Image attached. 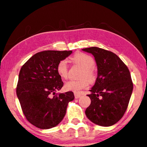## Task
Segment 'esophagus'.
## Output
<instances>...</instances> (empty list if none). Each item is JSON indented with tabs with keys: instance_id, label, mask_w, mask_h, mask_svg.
Segmentation results:
<instances>
[{
	"instance_id": "1",
	"label": "esophagus",
	"mask_w": 147,
	"mask_h": 147,
	"mask_svg": "<svg viewBox=\"0 0 147 147\" xmlns=\"http://www.w3.org/2000/svg\"><path fill=\"white\" fill-rule=\"evenodd\" d=\"M74 96H75V98L76 99H78L79 97H81V95L79 94V93H74Z\"/></svg>"
}]
</instances>
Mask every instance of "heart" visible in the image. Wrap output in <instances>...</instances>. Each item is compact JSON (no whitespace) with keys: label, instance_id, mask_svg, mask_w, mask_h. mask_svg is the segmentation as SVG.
<instances>
[{"label":"heart","instance_id":"1","mask_svg":"<svg viewBox=\"0 0 147 147\" xmlns=\"http://www.w3.org/2000/svg\"><path fill=\"white\" fill-rule=\"evenodd\" d=\"M71 60L83 68L80 76L82 78L78 80L68 81L65 84L64 88L67 91L78 93L88 86V80L90 82H93L95 80V73L93 67L95 65V60L93 57L84 53L76 54L71 57ZM56 71L61 78L66 79L67 78L68 66L66 59H61L59 61L56 67Z\"/></svg>","mask_w":147,"mask_h":147}]
</instances>
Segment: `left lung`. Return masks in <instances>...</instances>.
Returning <instances> with one entry per match:
<instances>
[{
	"label": "left lung",
	"mask_w": 147,
	"mask_h": 147,
	"mask_svg": "<svg viewBox=\"0 0 147 147\" xmlns=\"http://www.w3.org/2000/svg\"><path fill=\"white\" fill-rule=\"evenodd\" d=\"M94 56L97 78L88 95L91 104L86 115L95 124L109 127L117 123L128 107L133 84L127 65L115 54L97 47L82 49Z\"/></svg>",
	"instance_id": "1"
}]
</instances>
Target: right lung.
Wrapping results in <instances>:
<instances>
[{
    "instance_id": "obj_1",
    "label": "right lung",
    "mask_w": 147,
    "mask_h": 147,
    "mask_svg": "<svg viewBox=\"0 0 147 147\" xmlns=\"http://www.w3.org/2000/svg\"><path fill=\"white\" fill-rule=\"evenodd\" d=\"M72 51L46 50L32 56L21 67L16 95L26 119L42 129H51L61 122L69 101L74 99L72 91L56 93L63 86L56 67Z\"/></svg>"
}]
</instances>
